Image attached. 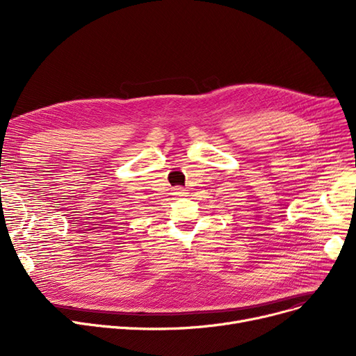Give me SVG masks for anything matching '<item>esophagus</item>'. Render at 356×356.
I'll use <instances>...</instances> for the list:
<instances>
[{"mask_svg":"<svg viewBox=\"0 0 356 356\" xmlns=\"http://www.w3.org/2000/svg\"><path fill=\"white\" fill-rule=\"evenodd\" d=\"M176 195H179V196H184L186 195V191L183 189V188H176V192H175Z\"/></svg>","mask_w":356,"mask_h":356,"instance_id":"1","label":"esophagus"}]
</instances>
